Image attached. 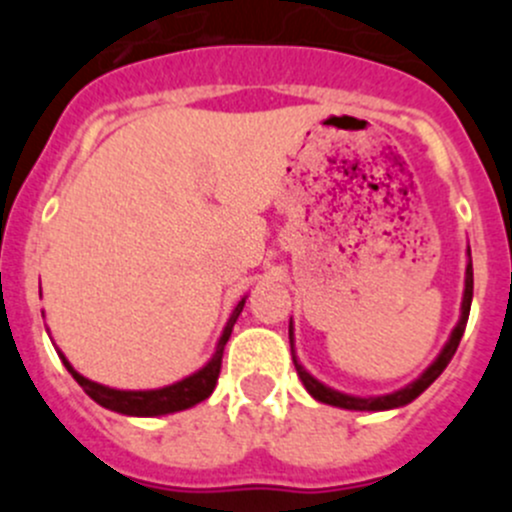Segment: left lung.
Segmentation results:
<instances>
[{
  "label": "left lung",
  "instance_id": "obj_1",
  "mask_svg": "<svg viewBox=\"0 0 512 512\" xmlns=\"http://www.w3.org/2000/svg\"><path fill=\"white\" fill-rule=\"evenodd\" d=\"M468 255V265H466V287H463V302H461V319H458V324L453 327L451 337H448V342L443 344L441 354L436 356V359L431 361V366H428L426 371H423L418 379L411 381V384H406L404 389L399 391H391V394H384V396H354V394H344V391H337L332 389V386L322 384L319 379H314L312 374H309L307 369H304L302 364H299L297 354H294V327H292V319H289V347H292V361H294V369H297L299 379H302L304 389L309 391V396L317 401H322V404H329V406H337V409H347V411H389V409H401V406L411 404V401L418 399V396L423 394V391L428 389V386L433 384V381L438 379V376L443 374V369L448 366V361L453 359V354H456L458 344H461V337L463 332H466V324H468V314H471V302H473V262H471V247L466 250Z\"/></svg>",
  "mask_w": 512,
  "mask_h": 512
}]
</instances>
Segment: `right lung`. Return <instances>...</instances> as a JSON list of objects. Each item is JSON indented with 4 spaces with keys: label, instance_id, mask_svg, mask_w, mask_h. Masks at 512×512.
Listing matches in <instances>:
<instances>
[{
    "label": "right lung",
    "instance_id": "right-lung-1",
    "mask_svg": "<svg viewBox=\"0 0 512 512\" xmlns=\"http://www.w3.org/2000/svg\"><path fill=\"white\" fill-rule=\"evenodd\" d=\"M245 299L247 297H242L240 302L235 304V309H232L230 319H227L223 334H220L218 339L215 354L210 356L208 364H205L203 369L195 371V374L185 376V379L175 381V384L160 386V389H143V391L111 389V386H103L98 384V381L86 379L84 374H79V371L69 364V359H66L59 349H56V352H59L61 361H64V366L69 369V374L76 379V384H79L98 406H103V409L116 411V414H123V416H165V414H175V411L193 409L195 404L208 399V396L213 394L215 384H218L225 344L227 339H230L232 327H235L242 307H245Z\"/></svg>",
    "mask_w": 512,
    "mask_h": 512
}]
</instances>
